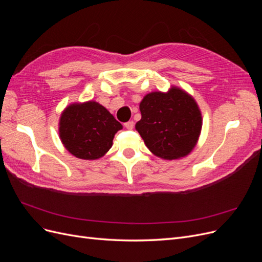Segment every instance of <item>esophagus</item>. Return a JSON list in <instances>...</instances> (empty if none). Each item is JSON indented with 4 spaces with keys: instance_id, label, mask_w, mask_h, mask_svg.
<instances>
[{
    "instance_id": "esophagus-1",
    "label": "esophagus",
    "mask_w": 262,
    "mask_h": 262,
    "mask_svg": "<svg viewBox=\"0 0 262 262\" xmlns=\"http://www.w3.org/2000/svg\"><path fill=\"white\" fill-rule=\"evenodd\" d=\"M124 126L128 130H132L133 128H134V122L133 121H128V122H125L124 123Z\"/></svg>"
}]
</instances>
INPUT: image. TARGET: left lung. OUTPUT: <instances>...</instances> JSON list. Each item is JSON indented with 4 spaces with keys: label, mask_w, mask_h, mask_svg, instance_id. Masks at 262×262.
I'll return each mask as SVG.
<instances>
[{
    "label": "left lung",
    "mask_w": 262,
    "mask_h": 262,
    "mask_svg": "<svg viewBox=\"0 0 262 262\" xmlns=\"http://www.w3.org/2000/svg\"><path fill=\"white\" fill-rule=\"evenodd\" d=\"M141 120L136 129L147 148L165 160L187 156L195 146L202 116L194 98L179 87L152 92L140 102Z\"/></svg>",
    "instance_id": "left-lung-1"
}]
</instances>
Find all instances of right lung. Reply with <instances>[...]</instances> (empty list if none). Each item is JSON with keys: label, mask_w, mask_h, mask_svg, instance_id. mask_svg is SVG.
<instances>
[{"label": "right lung", "mask_w": 262, "mask_h": 262, "mask_svg": "<svg viewBox=\"0 0 262 262\" xmlns=\"http://www.w3.org/2000/svg\"><path fill=\"white\" fill-rule=\"evenodd\" d=\"M120 122L98 102L90 100L68 106L60 117L59 134L69 152L81 160H97L113 146Z\"/></svg>", "instance_id": "1"}]
</instances>
